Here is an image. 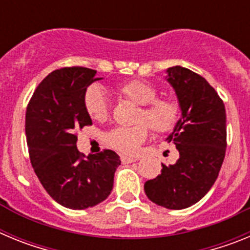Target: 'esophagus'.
Wrapping results in <instances>:
<instances>
[{"mask_svg":"<svg viewBox=\"0 0 250 250\" xmlns=\"http://www.w3.org/2000/svg\"><path fill=\"white\" fill-rule=\"evenodd\" d=\"M120 160H121V163H123V164H130V163H134V161H136V159L135 158H130V156H121L120 158Z\"/></svg>","mask_w":250,"mask_h":250,"instance_id":"34e87169","label":"esophagus"}]
</instances>
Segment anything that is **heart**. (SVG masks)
I'll return each instance as SVG.
<instances>
[{"label": "heart", "instance_id": "obj_1", "mask_svg": "<svg viewBox=\"0 0 250 250\" xmlns=\"http://www.w3.org/2000/svg\"><path fill=\"white\" fill-rule=\"evenodd\" d=\"M124 98L140 105L135 126H118L106 132V144L123 154H135L147 138L149 127L156 134H167L176 126L182 106L175 98H156L158 89L144 80H130L118 86ZM83 106L92 120L104 121L109 116V100L103 87L92 85L83 95Z\"/></svg>", "mask_w": 250, "mask_h": 250}]
</instances>
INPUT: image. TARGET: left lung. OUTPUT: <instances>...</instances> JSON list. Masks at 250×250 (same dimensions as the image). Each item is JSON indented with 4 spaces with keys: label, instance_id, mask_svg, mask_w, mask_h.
I'll return each mask as SVG.
<instances>
[{
    "label": "left lung",
    "instance_id": "1",
    "mask_svg": "<svg viewBox=\"0 0 250 250\" xmlns=\"http://www.w3.org/2000/svg\"><path fill=\"white\" fill-rule=\"evenodd\" d=\"M182 106V119L167 139L179 150L174 165H163L160 175L147 180L145 194L167 209H185L199 202L219 175L227 149V115L218 92L189 68H167Z\"/></svg>",
    "mask_w": 250,
    "mask_h": 250
}]
</instances>
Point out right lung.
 <instances>
[{
    "mask_svg": "<svg viewBox=\"0 0 250 250\" xmlns=\"http://www.w3.org/2000/svg\"><path fill=\"white\" fill-rule=\"evenodd\" d=\"M92 68L62 67L43 79L26 109V139L35 173L48 195L75 210L110 195L120 158L109 149L86 158L76 147L77 130L92 125L83 106Z\"/></svg>",
    "mask_w": 250,
    "mask_h": 250,
    "instance_id": "1",
    "label": "right lung"
}]
</instances>
